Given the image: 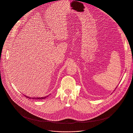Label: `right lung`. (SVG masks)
I'll return each instance as SVG.
<instances>
[{
  "label": "right lung",
  "instance_id": "1",
  "mask_svg": "<svg viewBox=\"0 0 133 133\" xmlns=\"http://www.w3.org/2000/svg\"><path fill=\"white\" fill-rule=\"evenodd\" d=\"M49 96V95H48ZM48 96H47L46 97H36V98H35V97H32V98H31V97H28V96H26V97H27V98H30V99H45V98H46V97H47Z\"/></svg>",
  "mask_w": 133,
  "mask_h": 133
}]
</instances>
